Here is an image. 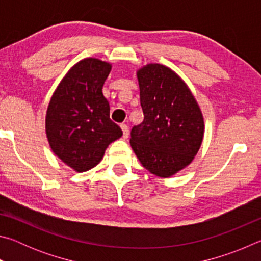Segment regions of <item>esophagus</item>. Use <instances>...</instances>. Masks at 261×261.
Returning a JSON list of instances; mask_svg holds the SVG:
<instances>
[{
    "instance_id": "1",
    "label": "esophagus",
    "mask_w": 261,
    "mask_h": 261,
    "mask_svg": "<svg viewBox=\"0 0 261 261\" xmlns=\"http://www.w3.org/2000/svg\"><path fill=\"white\" fill-rule=\"evenodd\" d=\"M121 129L123 131V138L126 139L129 137V127L126 124H121Z\"/></svg>"
}]
</instances>
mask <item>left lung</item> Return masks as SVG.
<instances>
[{
	"label": "left lung",
	"mask_w": 261,
	"mask_h": 261,
	"mask_svg": "<svg viewBox=\"0 0 261 261\" xmlns=\"http://www.w3.org/2000/svg\"><path fill=\"white\" fill-rule=\"evenodd\" d=\"M144 121L130 144L149 173L168 178L193 161L204 139V116L191 90L174 70L149 63L137 70Z\"/></svg>",
	"instance_id": "8db88e82"
}]
</instances>
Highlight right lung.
Returning <instances> with one entry per match:
<instances>
[{
    "label": "right lung",
    "instance_id": "add662e5",
    "mask_svg": "<svg viewBox=\"0 0 261 261\" xmlns=\"http://www.w3.org/2000/svg\"><path fill=\"white\" fill-rule=\"evenodd\" d=\"M112 64L94 57L77 62L62 78L46 113L53 153L77 173L94 168L123 132L109 118L102 86Z\"/></svg>",
    "mask_w": 261,
    "mask_h": 261
}]
</instances>
